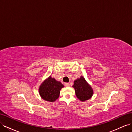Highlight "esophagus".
<instances>
[{"label":"esophagus","mask_w":132,"mask_h":132,"mask_svg":"<svg viewBox=\"0 0 132 132\" xmlns=\"http://www.w3.org/2000/svg\"><path fill=\"white\" fill-rule=\"evenodd\" d=\"M64 85L65 87H69L70 86V84H69V83H65V84H64Z\"/></svg>","instance_id":"obj_1"}]
</instances>
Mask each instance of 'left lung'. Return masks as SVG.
I'll return each instance as SVG.
<instances>
[{
	"label": "left lung",
	"mask_w": 132,
	"mask_h": 132,
	"mask_svg": "<svg viewBox=\"0 0 132 132\" xmlns=\"http://www.w3.org/2000/svg\"><path fill=\"white\" fill-rule=\"evenodd\" d=\"M73 87L75 89L77 97L81 102L90 99L93 94L92 88L83 76L74 80Z\"/></svg>",
	"instance_id": "obj_1"
}]
</instances>
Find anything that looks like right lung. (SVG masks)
Returning <instances> with one entry per match:
<instances>
[{
    "label": "right lung",
    "mask_w": 132,
    "mask_h": 132,
    "mask_svg": "<svg viewBox=\"0 0 132 132\" xmlns=\"http://www.w3.org/2000/svg\"><path fill=\"white\" fill-rule=\"evenodd\" d=\"M64 85L51 76L45 79L40 85L39 93L44 100L53 102L59 98L60 92Z\"/></svg>",
    "instance_id": "obj_1"
}]
</instances>
